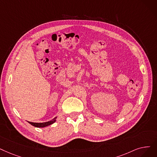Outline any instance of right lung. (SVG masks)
Returning a JSON list of instances; mask_svg holds the SVG:
<instances>
[{
  "mask_svg": "<svg viewBox=\"0 0 157 157\" xmlns=\"http://www.w3.org/2000/svg\"><path fill=\"white\" fill-rule=\"evenodd\" d=\"M56 118L57 117H56L55 118H54L53 119H52L51 121H47L45 122H41V123H38V122H29L28 121L29 124H31L32 126L36 127V128H44L46 126H48L56 122Z\"/></svg>",
  "mask_w": 157,
  "mask_h": 157,
  "instance_id": "obj_1",
  "label": "right lung"
}]
</instances>
